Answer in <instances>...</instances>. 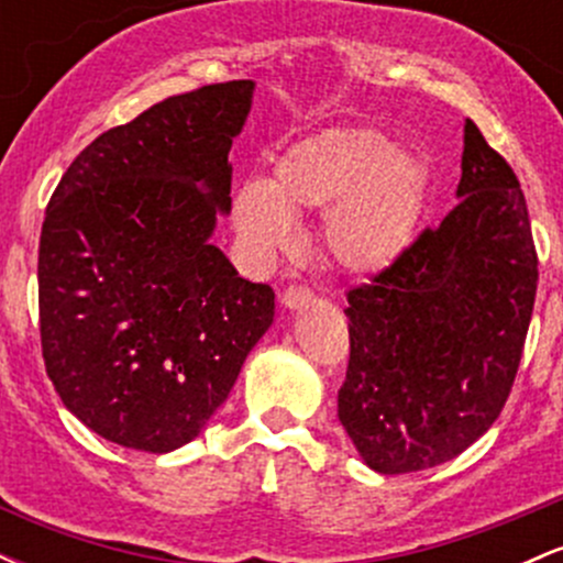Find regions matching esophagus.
<instances>
[{"instance_id":"obj_1","label":"esophagus","mask_w":563,"mask_h":563,"mask_svg":"<svg viewBox=\"0 0 563 563\" xmlns=\"http://www.w3.org/2000/svg\"><path fill=\"white\" fill-rule=\"evenodd\" d=\"M312 301H314L312 290L303 288V286H290V288L283 290V296H280V303L286 309H290V312H294V309L309 307V303H312Z\"/></svg>"}]
</instances>
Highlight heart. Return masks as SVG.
Returning a JSON list of instances; mask_svg holds the SVG:
<instances>
[{
    "mask_svg": "<svg viewBox=\"0 0 563 563\" xmlns=\"http://www.w3.org/2000/svg\"><path fill=\"white\" fill-rule=\"evenodd\" d=\"M429 169L378 126H328L296 140L273 161V177H245L232 196V222L254 254L288 251L296 217L322 211V254L341 273L378 277L416 243Z\"/></svg>",
    "mask_w": 563,
    "mask_h": 563,
    "instance_id": "heart-1",
    "label": "heart"
}]
</instances>
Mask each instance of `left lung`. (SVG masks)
Here are the masks:
<instances>
[{"instance_id":"obj_1","label":"left lung","mask_w":563,"mask_h":563,"mask_svg":"<svg viewBox=\"0 0 563 563\" xmlns=\"http://www.w3.org/2000/svg\"><path fill=\"white\" fill-rule=\"evenodd\" d=\"M457 206L371 286L349 290L339 421L367 468H434L471 448L506 405L538 290L519 179L463 124Z\"/></svg>"}]
</instances>
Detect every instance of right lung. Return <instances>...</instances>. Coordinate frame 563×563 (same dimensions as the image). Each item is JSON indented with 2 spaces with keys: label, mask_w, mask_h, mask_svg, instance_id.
Wrapping results in <instances>:
<instances>
[{
  "label": "right lung",
  "mask_w": 563,
  "mask_h": 563,
  "mask_svg": "<svg viewBox=\"0 0 563 563\" xmlns=\"http://www.w3.org/2000/svg\"><path fill=\"white\" fill-rule=\"evenodd\" d=\"M256 81L169 97L76 156L38 241V325L63 405L108 442L172 452L224 405L275 318L211 243Z\"/></svg>",
  "instance_id": "obj_1"
}]
</instances>
